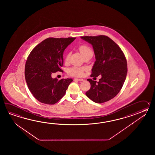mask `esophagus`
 Returning <instances> with one entry per match:
<instances>
[{
  "label": "esophagus",
  "mask_w": 155,
  "mask_h": 155,
  "mask_svg": "<svg viewBox=\"0 0 155 155\" xmlns=\"http://www.w3.org/2000/svg\"><path fill=\"white\" fill-rule=\"evenodd\" d=\"M74 80L75 81H83L84 80L82 79H74Z\"/></svg>",
  "instance_id": "1"
}]
</instances>
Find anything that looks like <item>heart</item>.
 Segmentation results:
<instances>
[{
  "instance_id": "1",
  "label": "heart",
  "mask_w": 155,
  "mask_h": 155,
  "mask_svg": "<svg viewBox=\"0 0 155 155\" xmlns=\"http://www.w3.org/2000/svg\"><path fill=\"white\" fill-rule=\"evenodd\" d=\"M79 50L82 56L84 58L88 55H92L93 51L92 49L86 45H81L79 47ZM69 54H67L65 58V63H68L69 59ZM87 69L85 67L79 68V67H72L70 68L68 71V74L70 76H75V77H81L84 75V71Z\"/></svg>"
}]
</instances>
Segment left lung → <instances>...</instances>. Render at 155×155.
<instances>
[{
	"label": "left lung",
	"mask_w": 155,
	"mask_h": 155,
	"mask_svg": "<svg viewBox=\"0 0 155 155\" xmlns=\"http://www.w3.org/2000/svg\"><path fill=\"white\" fill-rule=\"evenodd\" d=\"M82 39L92 45L96 61L91 77L101 76L99 82L87 79L91 87L86 95L94 102L108 101L118 94L125 81L127 64L124 54L108 36H81Z\"/></svg>",
	"instance_id": "8db88e82"
}]
</instances>
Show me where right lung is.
<instances>
[{
	"instance_id": "right-lung-1",
	"label": "right lung",
	"mask_w": 155,
	"mask_h": 155,
	"mask_svg": "<svg viewBox=\"0 0 155 155\" xmlns=\"http://www.w3.org/2000/svg\"><path fill=\"white\" fill-rule=\"evenodd\" d=\"M76 38H49L30 53L25 66V78L30 92L43 104L53 105L66 93L72 79H53L51 74L62 71L63 54Z\"/></svg>"
}]
</instances>
